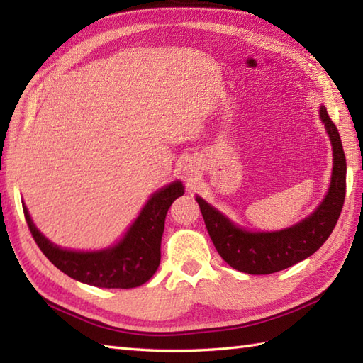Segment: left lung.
Instances as JSON below:
<instances>
[{
  "label": "left lung",
  "mask_w": 363,
  "mask_h": 363,
  "mask_svg": "<svg viewBox=\"0 0 363 363\" xmlns=\"http://www.w3.org/2000/svg\"><path fill=\"white\" fill-rule=\"evenodd\" d=\"M320 118L333 143V177L323 203L298 225L274 233H251L238 228L203 198L196 196L215 248L226 264L238 272L248 274L281 272L312 256L334 230L346 195V159L340 134L325 106L320 107Z\"/></svg>",
  "instance_id": "1"
}]
</instances>
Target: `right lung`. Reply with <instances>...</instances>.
Segmentation results:
<instances>
[{"label": "right lung", "mask_w": 363, "mask_h": 363, "mask_svg": "<svg viewBox=\"0 0 363 363\" xmlns=\"http://www.w3.org/2000/svg\"><path fill=\"white\" fill-rule=\"evenodd\" d=\"M184 195L182 182L162 187L148 199L128 233L112 248L101 251H72L51 243L23 207L28 228L38 248L54 267L73 279L101 289H134L150 281L160 264V242L165 217L176 198Z\"/></svg>", "instance_id": "right-lung-1"}]
</instances>
